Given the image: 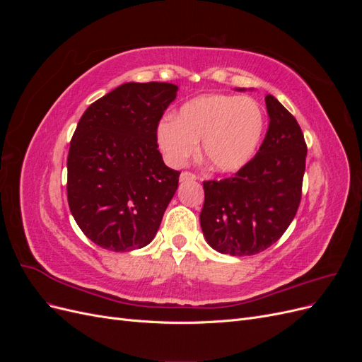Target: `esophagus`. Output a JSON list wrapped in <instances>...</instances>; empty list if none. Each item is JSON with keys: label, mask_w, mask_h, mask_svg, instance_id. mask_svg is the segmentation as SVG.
<instances>
[{"label": "esophagus", "mask_w": 362, "mask_h": 362, "mask_svg": "<svg viewBox=\"0 0 362 362\" xmlns=\"http://www.w3.org/2000/svg\"><path fill=\"white\" fill-rule=\"evenodd\" d=\"M180 180L181 181H196V180H198V177H196V175L192 173V172H182L180 175Z\"/></svg>", "instance_id": "1"}]
</instances>
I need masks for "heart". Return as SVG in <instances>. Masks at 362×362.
<instances>
[{
  "instance_id": "1",
  "label": "heart",
  "mask_w": 362,
  "mask_h": 362,
  "mask_svg": "<svg viewBox=\"0 0 362 362\" xmlns=\"http://www.w3.org/2000/svg\"><path fill=\"white\" fill-rule=\"evenodd\" d=\"M266 116L247 96L204 95L185 103L173 119L157 128V141L170 166L180 168L202 141L206 166L221 173L243 169L264 136Z\"/></svg>"
}]
</instances>
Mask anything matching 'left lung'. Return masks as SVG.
<instances>
[{"label":"left lung","instance_id":"left-lung-1","mask_svg":"<svg viewBox=\"0 0 362 362\" xmlns=\"http://www.w3.org/2000/svg\"><path fill=\"white\" fill-rule=\"evenodd\" d=\"M269 128L257 156L234 177L204 181L199 214L208 245L233 257L255 255L276 243L298 213L306 144L294 116L266 96Z\"/></svg>","mask_w":362,"mask_h":362}]
</instances>
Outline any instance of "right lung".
I'll return each instance as SVG.
<instances>
[{"label":"right lung","instance_id":"right-lung-1","mask_svg":"<svg viewBox=\"0 0 362 362\" xmlns=\"http://www.w3.org/2000/svg\"><path fill=\"white\" fill-rule=\"evenodd\" d=\"M170 83H125L89 105L71 140L68 204L103 249L128 252L156 237L178 189L157 144L158 122L177 98Z\"/></svg>","mask_w":362,"mask_h":362}]
</instances>
